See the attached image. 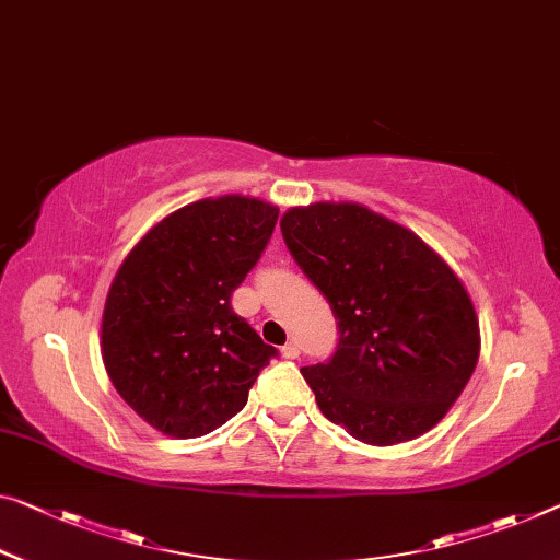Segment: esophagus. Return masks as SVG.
Wrapping results in <instances>:
<instances>
[{"instance_id":"obj_1","label":"esophagus","mask_w":560,"mask_h":560,"mask_svg":"<svg viewBox=\"0 0 560 560\" xmlns=\"http://www.w3.org/2000/svg\"><path fill=\"white\" fill-rule=\"evenodd\" d=\"M300 355V346L295 340H290L288 346H282V358H288V360H295Z\"/></svg>"}]
</instances>
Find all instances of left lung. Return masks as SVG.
I'll return each mask as SVG.
<instances>
[{
  "instance_id": "left-lung-1",
  "label": "left lung",
  "mask_w": 560,
  "mask_h": 560,
  "mask_svg": "<svg viewBox=\"0 0 560 560\" xmlns=\"http://www.w3.org/2000/svg\"><path fill=\"white\" fill-rule=\"evenodd\" d=\"M282 237L338 320L328 363L303 368L323 416L368 445L428 433L478 363L463 282L416 232L355 202L292 208Z\"/></svg>"
}]
</instances>
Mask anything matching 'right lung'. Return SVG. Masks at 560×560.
I'll return each instance as SVG.
<instances>
[{
	"mask_svg": "<svg viewBox=\"0 0 560 560\" xmlns=\"http://www.w3.org/2000/svg\"><path fill=\"white\" fill-rule=\"evenodd\" d=\"M278 212L240 195L187 205L154 225L112 280L102 315L107 375L160 433L200 438L228 423L278 355L232 310Z\"/></svg>",
	"mask_w": 560,
	"mask_h": 560,
	"instance_id": "1",
	"label": "right lung"
}]
</instances>
